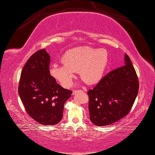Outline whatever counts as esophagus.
<instances>
[{
	"label": "esophagus",
	"instance_id": "obj_1",
	"mask_svg": "<svg viewBox=\"0 0 155 155\" xmlns=\"http://www.w3.org/2000/svg\"><path fill=\"white\" fill-rule=\"evenodd\" d=\"M81 92H83L81 90H75V91H73V94H76L78 93H81Z\"/></svg>",
	"mask_w": 155,
	"mask_h": 155
}]
</instances>
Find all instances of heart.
I'll return each mask as SVG.
<instances>
[{"label": "heart", "mask_w": 155, "mask_h": 155, "mask_svg": "<svg viewBox=\"0 0 155 155\" xmlns=\"http://www.w3.org/2000/svg\"><path fill=\"white\" fill-rule=\"evenodd\" d=\"M61 61L63 65H53L50 74L62 86L69 88L78 71L80 78L87 84H94L101 80L108 64L109 55L105 49L80 46L65 51Z\"/></svg>", "instance_id": "1"}]
</instances>
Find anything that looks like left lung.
<instances>
[{
  "mask_svg": "<svg viewBox=\"0 0 155 155\" xmlns=\"http://www.w3.org/2000/svg\"><path fill=\"white\" fill-rule=\"evenodd\" d=\"M139 91V81L129 56L124 65L105 75L88 91L90 120L97 126L118 121L128 114Z\"/></svg>",
  "mask_w": 155,
  "mask_h": 155,
  "instance_id": "left-lung-1",
  "label": "left lung"
}]
</instances>
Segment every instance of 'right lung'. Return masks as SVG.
Listing matches in <instances>:
<instances>
[{
	"label": "right lung",
	"instance_id": "add662e5",
	"mask_svg": "<svg viewBox=\"0 0 155 155\" xmlns=\"http://www.w3.org/2000/svg\"><path fill=\"white\" fill-rule=\"evenodd\" d=\"M50 62L45 49L32 54L21 71L18 86L26 112L43 125H54L61 120L64 103L72 94L50 75Z\"/></svg>",
	"mask_w": 155,
	"mask_h": 155
}]
</instances>
